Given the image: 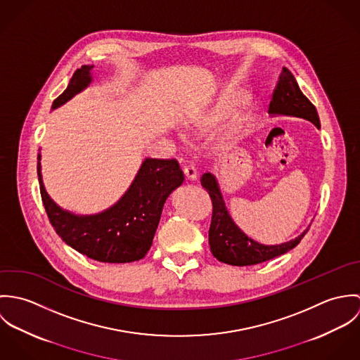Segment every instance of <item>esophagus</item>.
<instances>
[{"instance_id":"esophagus-1","label":"esophagus","mask_w":360,"mask_h":360,"mask_svg":"<svg viewBox=\"0 0 360 360\" xmlns=\"http://www.w3.org/2000/svg\"><path fill=\"white\" fill-rule=\"evenodd\" d=\"M184 176L188 179V180H195L197 179V169L194 167V166H191V165H188V166H184Z\"/></svg>"}]
</instances>
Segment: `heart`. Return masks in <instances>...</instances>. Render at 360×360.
<instances>
[{
    "label": "heart",
    "mask_w": 360,
    "mask_h": 360,
    "mask_svg": "<svg viewBox=\"0 0 360 360\" xmlns=\"http://www.w3.org/2000/svg\"><path fill=\"white\" fill-rule=\"evenodd\" d=\"M227 109H229V103H221L220 105H217L214 109H212L210 112L202 113L198 117H195L191 122H188L187 127L193 129V130H202V129H205L207 126L214 124L216 122H219L226 115ZM240 117H241L240 113H236L234 117H233V123H237L240 120Z\"/></svg>",
    "instance_id": "b5f03b06"
}]
</instances>
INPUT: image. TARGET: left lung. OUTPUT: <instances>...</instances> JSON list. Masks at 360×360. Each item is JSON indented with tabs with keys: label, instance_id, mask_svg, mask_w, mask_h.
I'll list each match as a JSON object with an SVG mask.
<instances>
[{
	"label": "left lung",
	"instance_id": "left-lung-1",
	"mask_svg": "<svg viewBox=\"0 0 360 360\" xmlns=\"http://www.w3.org/2000/svg\"><path fill=\"white\" fill-rule=\"evenodd\" d=\"M269 113L304 117L320 129V120L314 105L301 91L295 77L287 68H283L278 82L273 90L269 103ZM201 184L207 191L213 205L212 221L209 227V245L210 252L219 262L231 266H250L262 263L291 251L308 233L307 230L295 240L280 245H262L247 237L236 226L226 209L214 176L204 173L201 177Z\"/></svg>",
	"mask_w": 360,
	"mask_h": 360
}]
</instances>
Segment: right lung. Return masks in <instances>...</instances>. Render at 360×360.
Segmentation results:
<instances>
[{
    "instance_id": "right-lung-1",
    "label": "right lung",
    "mask_w": 360,
    "mask_h": 360,
    "mask_svg": "<svg viewBox=\"0 0 360 360\" xmlns=\"http://www.w3.org/2000/svg\"><path fill=\"white\" fill-rule=\"evenodd\" d=\"M91 68L84 65L73 73L66 90L52 103L53 109L89 86ZM37 174L43 205L56 234L77 252L105 263H129L147 255L166 198L184 181L176 159L148 158L117 204L100 214L77 216L62 210L49 197L40 162Z\"/></svg>"
}]
</instances>
